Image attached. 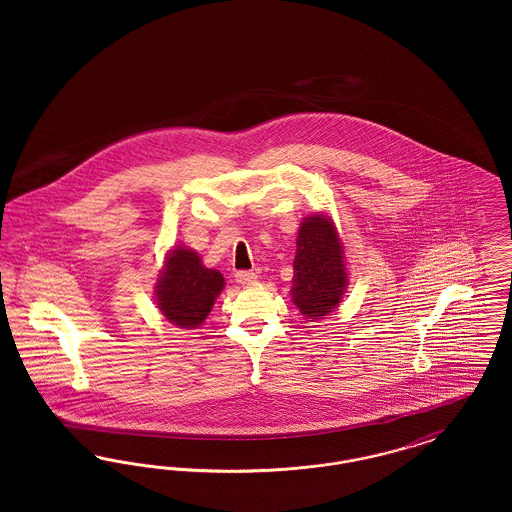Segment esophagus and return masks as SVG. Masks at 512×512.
<instances>
[{
    "instance_id": "esophagus-1",
    "label": "esophagus",
    "mask_w": 512,
    "mask_h": 512,
    "mask_svg": "<svg viewBox=\"0 0 512 512\" xmlns=\"http://www.w3.org/2000/svg\"><path fill=\"white\" fill-rule=\"evenodd\" d=\"M236 280H238V284H242V286H251V284L257 282V274H255L253 270H238V272H236Z\"/></svg>"
}]
</instances>
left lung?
<instances>
[{
  "instance_id": "8db88e82",
  "label": "left lung",
  "mask_w": 512,
  "mask_h": 512,
  "mask_svg": "<svg viewBox=\"0 0 512 512\" xmlns=\"http://www.w3.org/2000/svg\"><path fill=\"white\" fill-rule=\"evenodd\" d=\"M345 284L343 247L334 224L322 215L303 220L293 259V303L315 322L338 307Z\"/></svg>"
}]
</instances>
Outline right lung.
<instances>
[{
  "label": "right lung",
  "mask_w": 512,
  "mask_h": 512,
  "mask_svg": "<svg viewBox=\"0 0 512 512\" xmlns=\"http://www.w3.org/2000/svg\"><path fill=\"white\" fill-rule=\"evenodd\" d=\"M224 288L219 270L205 268L192 249L176 247L167 257L157 282V305L167 320L180 328H197L213 309Z\"/></svg>",
  "instance_id": "right-lung-1"
}]
</instances>
